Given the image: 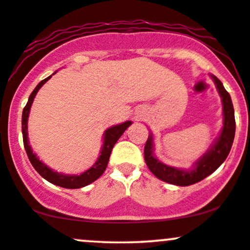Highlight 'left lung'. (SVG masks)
Masks as SVG:
<instances>
[{
  "label": "left lung",
  "mask_w": 250,
  "mask_h": 250,
  "mask_svg": "<svg viewBox=\"0 0 250 250\" xmlns=\"http://www.w3.org/2000/svg\"><path fill=\"white\" fill-rule=\"evenodd\" d=\"M209 76L214 81L215 87H216L221 97V102H222L223 125L220 134L217 135V137L211 143L208 150L203 155H201L190 168H177L166 165L161 160L155 156L154 134L151 131L150 135L148 136L147 143H146L145 160L149 170L157 179L170 183V185L186 187V186L194 185V183H197L206 179L225 162L229 151H230L231 146H233L235 136V115L233 102H231L229 93L223 87L222 82L216 76H214L213 74H209Z\"/></svg>",
  "instance_id": "left-lung-1"
}]
</instances>
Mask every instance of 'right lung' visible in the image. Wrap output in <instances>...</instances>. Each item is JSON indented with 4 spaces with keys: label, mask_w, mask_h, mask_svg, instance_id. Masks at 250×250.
<instances>
[{
    "label": "right lung",
    "mask_w": 250,
    "mask_h": 250,
    "mask_svg": "<svg viewBox=\"0 0 250 250\" xmlns=\"http://www.w3.org/2000/svg\"><path fill=\"white\" fill-rule=\"evenodd\" d=\"M53 75L48 76L47 79L42 80V81L36 85V88L34 89L33 93L30 94L27 104H25V107L23 109V113H22V135H23V145H24L25 151H27L28 157H29V161L31 162V165H33V167L35 168V170L41 175L43 179L47 180L48 182L53 183V185L59 186V187H62V188H68V189L82 188V187H85V186L90 185V183L94 182V181H96L103 173H104L114 146H115L117 140L121 137V135L125 133V129H127L129 125H131V123L133 122L125 121L123 123H120V125H113V127L105 129L102 137L103 142H102L101 150H100V156L97 157L96 162L94 163L90 168L87 169L85 171H83V173H81L80 175L60 173V171H56L54 170V169H51L50 167H48L45 163H43L41 160L39 159V156L34 153L33 148H31L29 143V137H28V119H29L30 108L34 102V99H35L37 91L40 90V88H41L42 85L44 84V83L47 82Z\"/></svg>",
    "instance_id": "add662e5"
}]
</instances>
